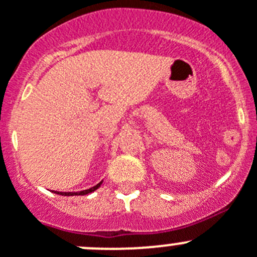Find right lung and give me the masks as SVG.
<instances>
[{
    "mask_svg": "<svg viewBox=\"0 0 257 257\" xmlns=\"http://www.w3.org/2000/svg\"><path fill=\"white\" fill-rule=\"evenodd\" d=\"M101 184H102V181H100V183L97 184V185L92 186V188L87 189V190L77 191V193H62V191H54V190H52V193H54V194H58V195H64V196H73V195H87V194H90V193H92V191L97 190V189H99L100 186H101Z\"/></svg>",
    "mask_w": 257,
    "mask_h": 257,
    "instance_id": "1",
    "label": "right lung"
}]
</instances>
